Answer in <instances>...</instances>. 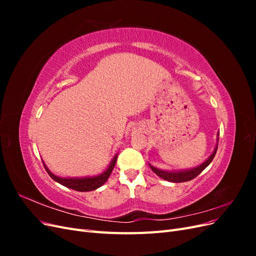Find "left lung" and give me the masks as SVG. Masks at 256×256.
<instances>
[{
  "mask_svg": "<svg viewBox=\"0 0 256 256\" xmlns=\"http://www.w3.org/2000/svg\"><path fill=\"white\" fill-rule=\"evenodd\" d=\"M218 141H219V134H218ZM216 150H218V145L214 147V152L208 157V159L206 161H204L202 164L193 168L190 170H182V171H164V170H160L152 166V164H150L152 171L154 173H156L159 177L164 178V180L171 182H189L193 178H196L200 173H202L204 170L210 164V162L212 161V159L214 158V154L216 152Z\"/></svg>",
  "mask_w": 256,
  "mask_h": 256,
  "instance_id": "8db88e82",
  "label": "left lung"
}]
</instances>
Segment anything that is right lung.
Masks as SVG:
<instances>
[{
    "instance_id": "add662e5",
    "label": "right lung",
    "mask_w": 256,
    "mask_h": 256,
    "mask_svg": "<svg viewBox=\"0 0 256 256\" xmlns=\"http://www.w3.org/2000/svg\"><path fill=\"white\" fill-rule=\"evenodd\" d=\"M116 159H118V154L114 156V158L112 159V161L110 162L109 166L106 170L104 172H102V174H99L97 176H88V177H70V178H66V177H60L54 175L53 173L50 172V170L47 168L44 162V166L46 171L48 172V174L50 175V177L52 178L53 180H56V182L65 186V187L72 189L76 191H80V192H86V191H92L96 190L97 188L102 187V186L108 180V178L110 177L113 168L116 164Z\"/></svg>"
}]
</instances>
